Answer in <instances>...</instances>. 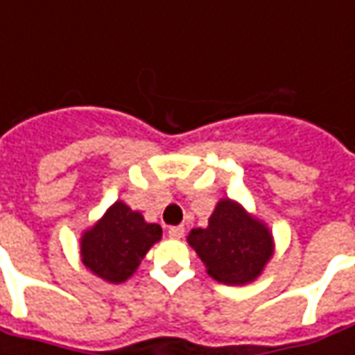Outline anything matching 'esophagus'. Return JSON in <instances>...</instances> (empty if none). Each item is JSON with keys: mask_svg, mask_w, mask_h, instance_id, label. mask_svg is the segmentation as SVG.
<instances>
[{"mask_svg": "<svg viewBox=\"0 0 355 355\" xmlns=\"http://www.w3.org/2000/svg\"><path fill=\"white\" fill-rule=\"evenodd\" d=\"M184 235V227L182 225H175V227H168V237L171 239H180Z\"/></svg>", "mask_w": 355, "mask_h": 355, "instance_id": "esophagus-1", "label": "esophagus"}]
</instances>
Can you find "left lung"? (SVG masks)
<instances>
[{"mask_svg":"<svg viewBox=\"0 0 355 355\" xmlns=\"http://www.w3.org/2000/svg\"><path fill=\"white\" fill-rule=\"evenodd\" d=\"M188 245L206 264L209 276L227 286L254 282L274 254L266 223L229 198L219 200L208 227L190 231Z\"/></svg>","mask_w":355,"mask_h":355,"instance_id":"left-lung-1","label":"left lung"}]
</instances>
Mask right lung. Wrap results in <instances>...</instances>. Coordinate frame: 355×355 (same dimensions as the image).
I'll list each match as a JSON object with an SVG mask.
<instances>
[{"instance_id":"obj_1","label":"right lung","mask_w":355,"mask_h":355,"mask_svg":"<svg viewBox=\"0 0 355 355\" xmlns=\"http://www.w3.org/2000/svg\"><path fill=\"white\" fill-rule=\"evenodd\" d=\"M161 235V225L147 223L139 211H134L124 202H114L81 235V262L105 282L122 284L136 272Z\"/></svg>"}]
</instances>
